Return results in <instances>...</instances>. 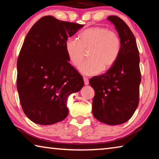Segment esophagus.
Masks as SVG:
<instances>
[{"mask_svg":"<svg viewBox=\"0 0 159 159\" xmlns=\"http://www.w3.org/2000/svg\"><path fill=\"white\" fill-rule=\"evenodd\" d=\"M83 80H84V83H85V85H87L89 84V80H88V78L84 77V78H83Z\"/></svg>","mask_w":159,"mask_h":159,"instance_id":"34e87169","label":"esophagus"}]
</instances>
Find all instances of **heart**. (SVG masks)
Instances as JSON below:
<instances>
[{
    "label": "heart",
    "instance_id": "heart-1",
    "mask_svg": "<svg viewBox=\"0 0 159 159\" xmlns=\"http://www.w3.org/2000/svg\"><path fill=\"white\" fill-rule=\"evenodd\" d=\"M120 40L115 31L102 26H93L83 30L79 40L70 38L65 43L69 60L79 67L84 59L85 50H89L90 59L80 66V71L85 76H93L107 69L117 60L120 51Z\"/></svg>",
    "mask_w": 159,
    "mask_h": 159
}]
</instances>
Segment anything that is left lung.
I'll list each match as a JSON object with an SVG mask.
<instances>
[{
  "label": "left lung",
  "mask_w": 159,
  "mask_h": 159,
  "mask_svg": "<svg viewBox=\"0 0 159 159\" xmlns=\"http://www.w3.org/2000/svg\"><path fill=\"white\" fill-rule=\"evenodd\" d=\"M107 19L115 26L120 40V51L107 73L94 76L89 83L95 90L93 114L99 121L120 125L133 116L139 104L141 73L135 38L117 16Z\"/></svg>",
  "instance_id": "obj_1"
}]
</instances>
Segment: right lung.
<instances>
[{
  "instance_id": "1",
  "label": "right lung",
  "mask_w": 159,
  "mask_h": 159,
  "mask_svg": "<svg viewBox=\"0 0 159 159\" xmlns=\"http://www.w3.org/2000/svg\"><path fill=\"white\" fill-rule=\"evenodd\" d=\"M83 25L45 16L28 32L18 57L17 88L21 107L31 121L52 125L69 113L68 97L84 85L69 63L65 43Z\"/></svg>"
}]
</instances>
